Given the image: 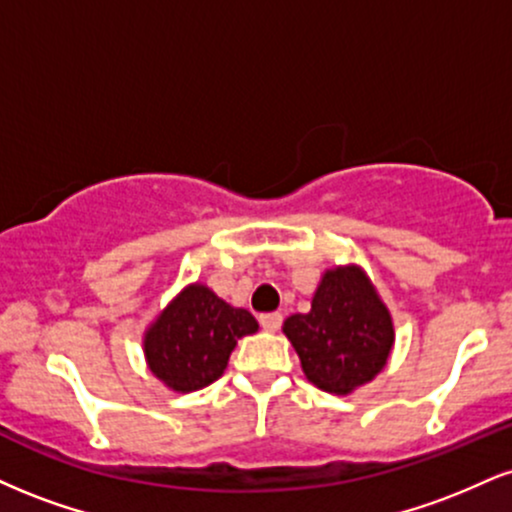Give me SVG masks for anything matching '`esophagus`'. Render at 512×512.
<instances>
[{
  "instance_id": "1",
  "label": "esophagus",
  "mask_w": 512,
  "mask_h": 512,
  "mask_svg": "<svg viewBox=\"0 0 512 512\" xmlns=\"http://www.w3.org/2000/svg\"><path fill=\"white\" fill-rule=\"evenodd\" d=\"M281 322H283L281 312H264V315H260L262 329H267V331H279Z\"/></svg>"
}]
</instances>
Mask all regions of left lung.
Here are the masks:
<instances>
[{
	"label": "left lung",
	"instance_id": "8db88e82",
	"mask_svg": "<svg viewBox=\"0 0 512 512\" xmlns=\"http://www.w3.org/2000/svg\"><path fill=\"white\" fill-rule=\"evenodd\" d=\"M283 334L291 338L305 377L336 396L377 377L393 346L389 310L357 267L326 272L312 310L288 317Z\"/></svg>",
	"mask_w": 512,
	"mask_h": 512
}]
</instances>
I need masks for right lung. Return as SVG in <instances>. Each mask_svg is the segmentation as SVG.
Here are the masks:
<instances>
[{"label":"right lung","instance_id":"add662e5","mask_svg":"<svg viewBox=\"0 0 512 512\" xmlns=\"http://www.w3.org/2000/svg\"><path fill=\"white\" fill-rule=\"evenodd\" d=\"M248 310L231 307L207 286H188L145 334L147 365L169 389L188 393L217 381L238 338L255 334Z\"/></svg>","mask_w":512,"mask_h":512}]
</instances>
